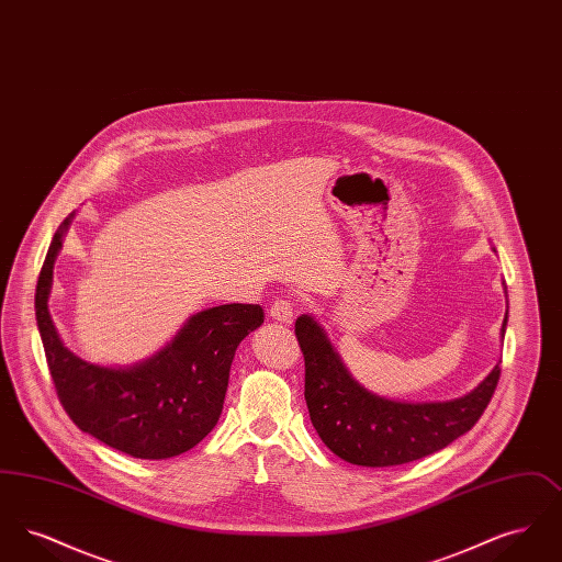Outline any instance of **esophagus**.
Listing matches in <instances>:
<instances>
[{
  "instance_id": "1",
  "label": "esophagus",
  "mask_w": 562,
  "mask_h": 562,
  "mask_svg": "<svg viewBox=\"0 0 562 562\" xmlns=\"http://www.w3.org/2000/svg\"><path fill=\"white\" fill-rule=\"evenodd\" d=\"M268 314L271 321L291 324V322H293V305H291V301H286V299H278V301L271 303Z\"/></svg>"
}]
</instances>
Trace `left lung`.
<instances>
[{
  "label": "left lung",
  "mask_w": 562,
  "mask_h": 562,
  "mask_svg": "<svg viewBox=\"0 0 562 562\" xmlns=\"http://www.w3.org/2000/svg\"><path fill=\"white\" fill-rule=\"evenodd\" d=\"M506 326L508 312L502 337ZM294 335L305 358V402L314 428L333 453L364 468L402 465L451 445L481 419L502 373L495 364L472 392L454 401H392L353 379L314 316H299Z\"/></svg>",
  "instance_id": "1"
}]
</instances>
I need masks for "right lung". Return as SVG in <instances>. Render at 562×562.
<instances>
[{
    "mask_svg": "<svg viewBox=\"0 0 562 562\" xmlns=\"http://www.w3.org/2000/svg\"><path fill=\"white\" fill-rule=\"evenodd\" d=\"M56 229L35 289V321L56 394L74 424L136 459H168L193 449L216 426L241 339L263 324L261 305L229 303L189 316L151 358L101 367L74 353L54 326L48 296L56 255L71 225Z\"/></svg>",
    "mask_w": 562,
    "mask_h": 562,
    "instance_id": "add662e5",
    "label": "right lung"
}]
</instances>
